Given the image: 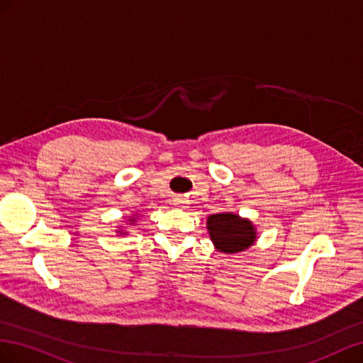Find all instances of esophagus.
Listing matches in <instances>:
<instances>
[{
	"label": "esophagus",
	"instance_id": "esophagus-1",
	"mask_svg": "<svg viewBox=\"0 0 363 363\" xmlns=\"http://www.w3.org/2000/svg\"><path fill=\"white\" fill-rule=\"evenodd\" d=\"M174 205H179V206H185V205H187L189 202L187 201H185L184 198H182V196H178V198H174Z\"/></svg>",
	"mask_w": 363,
	"mask_h": 363
}]
</instances>
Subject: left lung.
<instances>
[{
  "label": "left lung",
  "instance_id": "obj_1",
  "mask_svg": "<svg viewBox=\"0 0 363 363\" xmlns=\"http://www.w3.org/2000/svg\"><path fill=\"white\" fill-rule=\"evenodd\" d=\"M208 231L217 250L226 254L240 252L255 240L252 223L231 213L210 216Z\"/></svg>",
  "mask_w": 363,
  "mask_h": 363
}]
</instances>
